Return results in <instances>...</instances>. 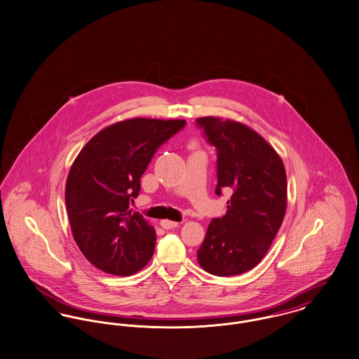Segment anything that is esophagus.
Returning a JSON list of instances; mask_svg holds the SVG:
<instances>
[{"label":"esophagus","mask_w":359,"mask_h":359,"mask_svg":"<svg viewBox=\"0 0 359 359\" xmlns=\"http://www.w3.org/2000/svg\"><path fill=\"white\" fill-rule=\"evenodd\" d=\"M161 226H162L163 229H166V230H170V229L177 227V226H178V222H172V220H168V219H163V220H161Z\"/></svg>","instance_id":"esophagus-1"}]
</instances>
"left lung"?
Returning a JSON list of instances; mask_svg holds the SVG:
<instances>
[{
  "label": "left lung",
  "instance_id": "1",
  "mask_svg": "<svg viewBox=\"0 0 359 359\" xmlns=\"http://www.w3.org/2000/svg\"><path fill=\"white\" fill-rule=\"evenodd\" d=\"M217 151V187L231 193L227 212L212 219L197 250L200 266L216 276L243 273L263 260L287 208L285 165L256 130L219 117L197 120Z\"/></svg>",
  "mask_w": 359,
  "mask_h": 359
}]
</instances>
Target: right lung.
Segmentation results:
<instances>
[{"mask_svg":"<svg viewBox=\"0 0 359 359\" xmlns=\"http://www.w3.org/2000/svg\"><path fill=\"white\" fill-rule=\"evenodd\" d=\"M185 123L120 121L97 132L76 156L65 187L71 230L86 259L103 272L129 276L151 260L155 229L129 204L139 196L140 178L159 145Z\"/></svg>","mask_w":359,"mask_h":359,"instance_id":"right-lung-1","label":"right lung"}]
</instances>
